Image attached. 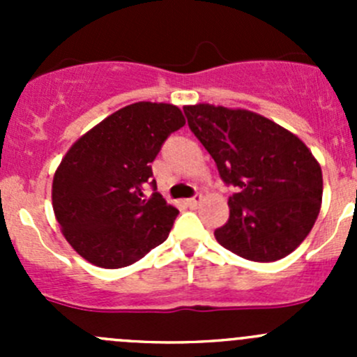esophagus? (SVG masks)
Instances as JSON below:
<instances>
[{
	"mask_svg": "<svg viewBox=\"0 0 357 357\" xmlns=\"http://www.w3.org/2000/svg\"><path fill=\"white\" fill-rule=\"evenodd\" d=\"M202 202V195H195V197H192V199H188V200H185V204L188 205V207H192V208H195L197 205H199Z\"/></svg>",
	"mask_w": 357,
	"mask_h": 357,
	"instance_id": "esophagus-1",
	"label": "esophagus"
}]
</instances>
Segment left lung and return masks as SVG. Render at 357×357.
<instances>
[{"label": "left lung", "instance_id": "8db88e82", "mask_svg": "<svg viewBox=\"0 0 357 357\" xmlns=\"http://www.w3.org/2000/svg\"><path fill=\"white\" fill-rule=\"evenodd\" d=\"M183 110L222 181L236 188L215 240L255 262L294 252L314 226L323 197L321 167L307 146L254 112L208 103Z\"/></svg>", "mask_w": 357, "mask_h": 357}]
</instances>
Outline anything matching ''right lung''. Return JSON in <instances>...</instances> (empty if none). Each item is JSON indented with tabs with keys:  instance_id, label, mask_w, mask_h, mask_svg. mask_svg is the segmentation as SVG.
Returning a JSON list of instances; mask_svg holds the SVG:
<instances>
[{
	"instance_id": "add662e5",
	"label": "right lung",
	"mask_w": 357,
	"mask_h": 357,
	"mask_svg": "<svg viewBox=\"0 0 357 357\" xmlns=\"http://www.w3.org/2000/svg\"><path fill=\"white\" fill-rule=\"evenodd\" d=\"M185 126L169 103L124 107L77 139L53 178V211L72 248L91 264L124 268L169 236L178 208L157 192L152 162ZM154 190L146 199L144 190Z\"/></svg>"
}]
</instances>
